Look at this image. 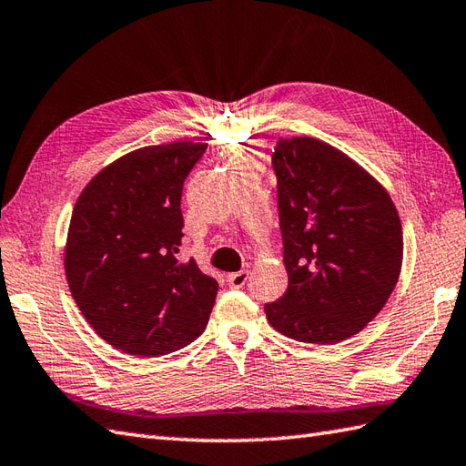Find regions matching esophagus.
<instances>
[{
  "mask_svg": "<svg viewBox=\"0 0 466 466\" xmlns=\"http://www.w3.org/2000/svg\"><path fill=\"white\" fill-rule=\"evenodd\" d=\"M228 284H230V288H244V284L248 282V272L246 269H240V272H234V274H228Z\"/></svg>",
  "mask_w": 466,
  "mask_h": 466,
  "instance_id": "34e87169",
  "label": "esophagus"
}]
</instances>
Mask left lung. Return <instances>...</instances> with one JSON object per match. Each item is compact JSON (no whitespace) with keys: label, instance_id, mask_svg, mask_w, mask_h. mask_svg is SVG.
Wrapping results in <instances>:
<instances>
[{"label":"left lung","instance_id":"1","mask_svg":"<svg viewBox=\"0 0 466 466\" xmlns=\"http://www.w3.org/2000/svg\"><path fill=\"white\" fill-rule=\"evenodd\" d=\"M288 272L266 304L269 326L304 343H338L383 309L403 264L401 220L370 172L318 138H279L272 155Z\"/></svg>","mask_w":466,"mask_h":466}]
</instances>
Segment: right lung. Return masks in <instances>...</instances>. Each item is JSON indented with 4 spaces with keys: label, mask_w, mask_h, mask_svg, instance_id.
I'll return each mask as SVG.
<instances>
[{
    "label": "right lung",
    "mask_w": 466,
    "mask_h": 466,
    "mask_svg": "<svg viewBox=\"0 0 466 466\" xmlns=\"http://www.w3.org/2000/svg\"><path fill=\"white\" fill-rule=\"evenodd\" d=\"M207 143L133 150L105 167L75 204L65 276L75 304L125 353L158 357L204 331L218 282L180 259V197Z\"/></svg>",
    "instance_id": "add662e5"
}]
</instances>
